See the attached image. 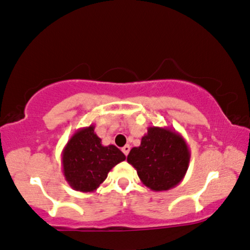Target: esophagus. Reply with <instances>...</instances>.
Returning <instances> with one entry per match:
<instances>
[{
	"mask_svg": "<svg viewBox=\"0 0 250 250\" xmlns=\"http://www.w3.org/2000/svg\"><path fill=\"white\" fill-rule=\"evenodd\" d=\"M129 149H131V147H129L128 145H126V146H124V147L122 148V151L126 155V156H127L128 153H129Z\"/></svg>",
	"mask_w": 250,
	"mask_h": 250,
	"instance_id": "obj_1",
	"label": "esophagus"
}]
</instances>
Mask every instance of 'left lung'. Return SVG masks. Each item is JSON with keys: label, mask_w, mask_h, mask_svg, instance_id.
<instances>
[{"label": "left lung", "mask_w": 250, "mask_h": 250, "mask_svg": "<svg viewBox=\"0 0 250 250\" xmlns=\"http://www.w3.org/2000/svg\"><path fill=\"white\" fill-rule=\"evenodd\" d=\"M190 151L176 129L149 126L141 145L133 147L127 162L137 170L142 184L155 192L168 190L184 179Z\"/></svg>", "instance_id": "8db88e82"}]
</instances>
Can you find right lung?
I'll return each mask as SVG.
<instances>
[{
    "label": "right lung",
    "mask_w": 250,
    "mask_h": 250,
    "mask_svg": "<svg viewBox=\"0 0 250 250\" xmlns=\"http://www.w3.org/2000/svg\"><path fill=\"white\" fill-rule=\"evenodd\" d=\"M95 126L79 128L62 151V167L71 188L90 193L106 179L110 170L126 156L113 145L103 146Z\"/></svg>",
    "instance_id": "1"
}]
</instances>
